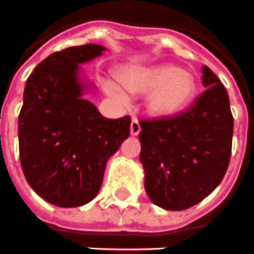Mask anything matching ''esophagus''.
Instances as JSON below:
<instances>
[{"mask_svg":"<svg viewBox=\"0 0 254 254\" xmlns=\"http://www.w3.org/2000/svg\"><path fill=\"white\" fill-rule=\"evenodd\" d=\"M141 132V126H139V123H138V120H132L131 122V126H130V134L132 136H136L138 134Z\"/></svg>","mask_w":254,"mask_h":254,"instance_id":"obj_1","label":"esophagus"}]
</instances>
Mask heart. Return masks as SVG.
Returning a JSON list of instances; mask_svg holds the SVG:
<instances>
[{"label":"heart","mask_w":254,"mask_h":254,"mask_svg":"<svg viewBox=\"0 0 254 254\" xmlns=\"http://www.w3.org/2000/svg\"><path fill=\"white\" fill-rule=\"evenodd\" d=\"M119 80L131 94H147L145 109L150 118L170 119L185 112L197 94V80L189 71L172 64L124 68ZM118 84H108V93L118 98L126 94Z\"/></svg>","instance_id":"heart-1"}]
</instances>
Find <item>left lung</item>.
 <instances>
[{
  "mask_svg": "<svg viewBox=\"0 0 254 254\" xmlns=\"http://www.w3.org/2000/svg\"><path fill=\"white\" fill-rule=\"evenodd\" d=\"M205 90L188 112L141 122L139 161L153 204L183 210L209 195L227 171L234 119L224 86L206 65Z\"/></svg>",
  "mask_w": 254,
  "mask_h": 254,
  "instance_id": "8db88e82",
  "label": "left lung"
}]
</instances>
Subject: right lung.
<instances>
[{"mask_svg":"<svg viewBox=\"0 0 254 254\" xmlns=\"http://www.w3.org/2000/svg\"><path fill=\"white\" fill-rule=\"evenodd\" d=\"M107 48L87 44L56 52L27 79L19 115V152L28 185L50 204L75 208L101 189L105 165L130 135L131 119H107L84 95L82 73Z\"/></svg>","mask_w":254,"mask_h":254,"instance_id":"1","label":"right lung"}]
</instances>
